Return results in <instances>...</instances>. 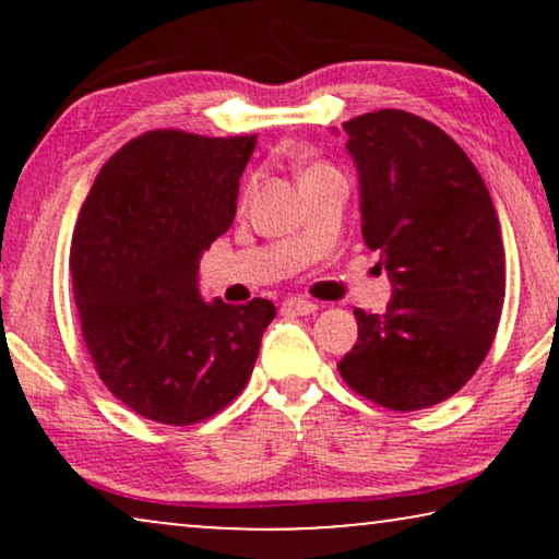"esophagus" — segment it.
Here are the masks:
<instances>
[{
    "mask_svg": "<svg viewBox=\"0 0 559 559\" xmlns=\"http://www.w3.org/2000/svg\"><path fill=\"white\" fill-rule=\"evenodd\" d=\"M282 308L297 312V316H310V312L318 310V305L312 300H305V297H287V300L282 302Z\"/></svg>",
    "mask_w": 559,
    "mask_h": 559,
    "instance_id": "34e87169",
    "label": "esophagus"
}]
</instances>
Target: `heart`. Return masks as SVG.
<instances>
[{"mask_svg": "<svg viewBox=\"0 0 559 559\" xmlns=\"http://www.w3.org/2000/svg\"><path fill=\"white\" fill-rule=\"evenodd\" d=\"M316 170H328V167H325V165H312L308 173H316ZM308 173H305V175H308Z\"/></svg>", "mask_w": 559, "mask_h": 559, "instance_id": "1", "label": "heart"}]
</instances>
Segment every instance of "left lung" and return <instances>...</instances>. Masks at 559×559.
Wrapping results in <instances>:
<instances>
[{
  "mask_svg": "<svg viewBox=\"0 0 559 559\" xmlns=\"http://www.w3.org/2000/svg\"><path fill=\"white\" fill-rule=\"evenodd\" d=\"M361 180L364 239L394 295L354 310L358 343L338 361L379 407L427 409L468 384L499 331L507 262L491 193L453 136L402 109L343 124Z\"/></svg>",
  "mask_w": 559,
  "mask_h": 559,
  "instance_id": "obj_1",
  "label": "left lung"
}]
</instances>
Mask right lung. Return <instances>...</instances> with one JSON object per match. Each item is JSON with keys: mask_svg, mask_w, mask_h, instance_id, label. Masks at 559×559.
I'll use <instances>...</instances> for the list:
<instances>
[{"mask_svg": "<svg viewBox=\"0 0 559 559\" xmlns=\"http://www.w3.org/2000/svg\"><path fill=\"white\" fill-rule=\"evenodd\" d=\"M257 134L152 129L106 159L71 241L79 325L104 386L159 425L218 415L243 392L277 308L203 302L201 254L236 216Z\"/></svg>", "mask_w": 559, "mask_h": 559, "instance_id": "1", "label": "right lung"}]
</instances>
